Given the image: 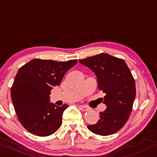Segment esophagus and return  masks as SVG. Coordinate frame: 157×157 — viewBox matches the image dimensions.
Here are the masks:
<instances>
[{"instance_id": "1", "label": "esophagus", "mask_w": 157, "mask_h": 157, "mask_svg": "<svg viewBox=\"0 0 157 157\" xmlns=\"http://www.w3.org/2000/svg\"><path fill=\"white\" fill-rule=\"evenodd\" d=\"M79 108L83 111H87V110H90V108H88L87 106H82V105H80V106H79Z\"/></svg>"}]
</instances>
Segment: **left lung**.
Here are the masks:
<instances>
[{
  "mask_svg": "<svg viewBox=\"0 0 157 157\" xmlns=\"http://www.w3.org/2000/svg\"><path fill=\"white\" fill-rule=\"evenodd\" d=\"M79 62L95 72L98 88L106 94L103 101L107 105L106 110L100 112L97 123L88 125L87 128L102 136L114 134L126 124L132 110L136 95L134 77L123 59L108 53Z\"/></svg>",
  "mask_w": 157,
  "mask_h": 157,
  "instance_id": "left-lung-1",
  "label": "left lung"
}]
</instances>
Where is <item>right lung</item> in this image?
<instances>
[{
  "label": "right lung",
  "mask_w": 157,
  "mask_h": 157,
  "mask_svg": "<svg viewBox=\"0 0 157 157\" xmlns=\"http://www.w3.org/2000/svg\"><path fill=\"white\" fill-rule=\"evenodd\" d=\"M77 62V59L56 62L34 59L19 69L11 87V99L19 122L31 134L49 136L61 126L67 105L59 107L50 103L49 95Z\"/></svg>",
  "instance_id": "1"
}]
</instances>
